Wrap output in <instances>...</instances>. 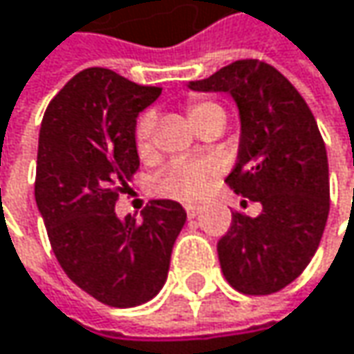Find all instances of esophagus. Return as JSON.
I'll list each match as a JSON object with an SVG mask.
<instances>
[{
  "label": "esophagus",
  "mask_w": 354,
  "mask_h": 354,
  "mask_svg": "<svg viewBox=\"0 0 354 354\" xmlns=\"http://www.w3.org/2000/svg\"><path fill=\"white\" fill-rule=\"evenodd\" d=\"M184 209H186V215H188L190 219H192V217H196V215H198V211H201V207H196V205H186Z\"/></svg>",
  "instance_id": "obj_1"
}]
</instances>
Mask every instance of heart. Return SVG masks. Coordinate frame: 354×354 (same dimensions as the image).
Instances as JSON below:
<instances>
[{"mask_svg": "<svg viewBox=\"0 0 354 354\" xmlns=\"http://www.w3.org/2000/svg\"><path fill=\"white\" fill-rule=\"evenodd\" d=\"M186 108H188V116L196 129L215 116H225L223 108L207 98H192ZM156 124H158V118H156V112H151V110L143 112L137 118L135 147L141 156L151 151ZM213 176H215V168L207 162H174L153 182V192L160 196L184 201V203H194L205 196Z\"/></svg>", "mask_w": 354, "mask_h": 354, "instance_id": "obj_1", "label": "heart"}]
</instances>
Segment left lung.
I'll use <instances>...</instances> for the list:
<instances>
[{"mask_svg": "<svg viewBox=\"0 0 354 354\" xmlns=\"http://www.w3.org/2000/svg\"><path fill=\"white\" fill-rule=\"evenodd\" d=\"M188 88L227 92L236 100L242 135L238 164L225 182L262 205L258 217L232 213L217 242L223 277L244 295L277 293L310 264L330 211L318 122L293 84L264 61H234Z\"/></svg>", "mask_w": 354, "mask_h": 354, "instance_id": "obj_1", "label": "left lung"}]
</instances>
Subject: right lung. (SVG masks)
<instances>
[{
	"instance_id": "obj_1",
	"label": "right lung",
	"mask_w": 354,
	"mask_h": 354,
	"mask_svg": "<svg viewBox=\"0 0 354 354\" xmlns=\"http://www.w3.org/2000/svg\"><path fill=\"white\" fill-rule=\"evenodd\" d=\"M162 88L90 67L48 102L36 156L35 196L65 274L110 308L153 299L168 279L186 211L151 201L143 219H118L114 205L139 170L135 124Z\"/></svg>"
}]
</instances>
